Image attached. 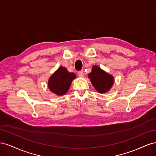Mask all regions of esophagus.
I'll return each instance as SVG.
<instances>
[{
	"mask_svg": "<svg viewBox=\"0 0 156 156\" xmlns=\"http://www.w3.org/2000/svg\"><path fill=\"white\" fill-rule=\"evenodd\" d=\"M78 75H79V77H82L83 76V70L79 71V72H78Z\"/></svg>",
	"mask_w": 156,
	"mask_h": 156,
	"instance_id": "obj_1",
	"label": "esophagus"
}]
</instances>
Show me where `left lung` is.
I'll return each mask as SVG.
<instances>
[{"label": "left lung", "mask_w": 156, "mask_h": 156, "mask_svg": "<svg viewBox=\"0 0 156 156\" xmlns=\"http://www.w3.org/2000/svg\"><path fill=\"white\" fill-rule=\"evenodd\" d=\"M88 77L94 87L100 93L107 92L114 84V77L98 66H94Z\"/></svg>", "instance_id": "obj_1"}]
</instances>
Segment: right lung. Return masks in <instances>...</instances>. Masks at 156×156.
Returning a JSON list of instances; mask_svg holds the SVG:
<instances>
[{
  "label": "right lung",
  "mask_w": 156,
  "mask_h": 156,
  "mask_svg": "<svg viewBox=\"0 0 156 156\" xmlns=\"http://www.w3.org/2000/svg\"><path fill=\"white\" fill-rule=\"evenodd\" d=\"M75 78L76 75L74 73H70L66 68L60 66L49 79V89L58 96L64 95Z\"/></svg>",
  "instance_id": "add662e5"
}]
</instances>
